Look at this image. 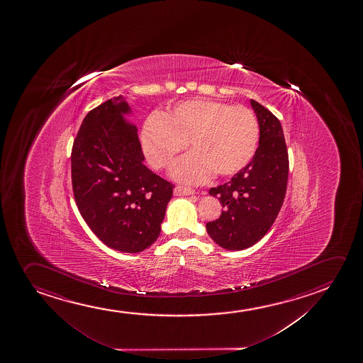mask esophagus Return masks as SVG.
I'll use <instances>...</instances> for the list:
<instances>
[{
  "label": "esophagus",
  "mask_w": 363,
  "mask_h": 363,
  "mask_svg": "<svg viewBox=\"0 0 363 363\" xmlns=\"http://www.w3.org/2000/svg\"><path fill=\"white\" fill-rule=\"evenodd\" d=\"M193 194H195V191L191 188H185V186H175L174 188V195L177 196H188Z\"/></svg>",
  "instance_id": "1"
}]
</instances>
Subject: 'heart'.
Returning <instances> with one entry per match:
<instances>
[{"instance_id":"1","label":"heart","mask_w":363,"mask_h":363,"mask_svg":"<svg viewBox=\"0 0 363 363\" xmlns=\"http://www.w3.org/2000/svg\"><path fill=\"white\" fill-rule=\"evenodd\" d=\"M259 125L245 106L208 99L179 102L168 113L152 115L140 130V145L152 168L164 169L186 145L193 148L177 160L170 175L198 184L213 172L228 177L243 169L256 153Z\"/></svg>"}]
</instances>
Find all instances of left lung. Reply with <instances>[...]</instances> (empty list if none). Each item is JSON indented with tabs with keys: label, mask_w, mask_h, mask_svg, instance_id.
<instances>
[{
	"label": "left lung",
	"mask_w": 363,
	"mask_h": 363,
	"mask_svg": "<svg viewBox=\"0 0 363 363\" xmlns=\"http://www.w3.org/2000/svg\"><path fill=\"white\" fill-rule=\"evenodd\" d=\"M259 125V145L251 162L233 179L210 189L223 213L206 223L218 246L241 251L253 246L276 221L284 201L289 160L281 122L261 104L251 100Z\"/></svg>",
	"instance_id": "obj_1"
}]
</instances>
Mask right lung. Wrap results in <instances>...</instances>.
Segmentation results:
<instances>
[{"label": "right lung", "instance_id": "1", "mask_svg": "<svg viewBox=\"0 0 363 363\" xmlns=\"http://www.w3.org/2000/svg\"><path fill=\"white\" fill-rule=\"evenodd\" d=\"M132 110L122 96L87 113L72 150L74 198L106 246L138 253L160 236L173 184L148 169Z\"/></svg>", "mask_w": 363, "mask_h": 363}]
</instances>
